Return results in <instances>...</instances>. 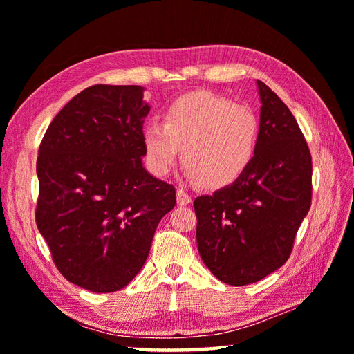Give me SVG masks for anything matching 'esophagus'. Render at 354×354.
Instances as JSON below:
<instances>
[{
    "mask_svg": "<svg viewBox=\"0 0 354 354\" xmlns=\"http://www.w3.org/2000/svg\"><path fill=\"white\" fill-rule=\"evenodd\" d=\"M176 201H178L179 205H189L192 202V196L185 190L178 189L176 190Z\"/></svg>",
    "mask_w": 354,
    "mask_h": 354,
    "instance_id": "esophagus-1",
    "label": "esophagus"
}]
</instances>
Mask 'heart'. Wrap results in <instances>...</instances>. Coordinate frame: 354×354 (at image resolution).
<instances>
[{
    "instance_id": "obj_1",
    "label": "heart",
    "mask_w": 354,
    "mask_h": 354,
    "mask_svg": "<svg viewBox=\"0 0 354 354\" xmlns=\"http://www.w3.org/2000/svg\"><path fill=\"white\" fill-rule=\"evenodd\" d=\"M259 137L260 122L252 108L213 93H193L170 103L162 123H149L142 142L156 176L169 175L183 150L192 181L225 187L250 167Z\"/></svg>"
}]
</instances>
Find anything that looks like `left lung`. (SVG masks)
I'll return each mask as SVG.
<instances>
[{
	"label": "left lung",
	"instance_id": "left-lung-1",
	"mask_svg": "<svg viewBox=\"0 0 354 354\" xmlns=\"http://www.w3.org/2000/svg\"><path fill=\"white\" fill-rule=\"evenodd\" d=\"M259 147L237 181L194 199L198 251L231 286L257 283L290 257L312 204V156L295 117L257 80Z\"/></svg>",
	"mask_w": 354,
	"mask_h": 354
}]
</instances>
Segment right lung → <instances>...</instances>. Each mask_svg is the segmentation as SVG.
<instances>
[{"label": "right lung", "instance_id": "obj_1", "mask_svg": "<svg viewBox=\"0 0 354 354\" xmlns=\"http://www.w3.org/2000/svg\"><path fill=\"white\" fill-rule=\"evenodd\" d=\"M137 85H94L53 118L37 152V230L66 280L123 289L140 272L175 187L142 165L149 104Z\"/></svg>", "mask_w": 354, "mask_h": 354}]
</instances>
